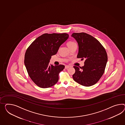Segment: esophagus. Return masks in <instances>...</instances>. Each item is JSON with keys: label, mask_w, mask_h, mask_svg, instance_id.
Segmentation results:
<instances>
[{"label": "esophagus", "mask_w": 125, "mask_h": 125, "mask_svg": "<svg viewBox=\"0 0 125 125\" xmlns=\"http://www.w3.org/2000/svg\"><path fill=\"white\" fill-rule=\"evenodd\" d=\"M70 67V66H69V65H66V66H65V69H67V68H68L69 67Z\"/></svg>", "instance_id": "34e87169"}]
</instances>
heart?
<instances>
[{
  "mask_svg": "<svg viewBox=\"0 0 125 125\" xmlns=\"http://www.w3.org/2000/svg\"><path fill=\"white\" fill-rule=\"evenodd\" d=\"M75 43L74 42H73V41H68L67 42V45L68 48H69L72 46H73Z\"/></svg>",
  "mask_w": 125,
  "mask_h": 125,
  "instance_id": "b5f03b06",
  "label": "heart"
}]
</instances>
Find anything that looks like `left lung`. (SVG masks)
Wrapping results in <instances>:
<instances>
[{
    "mask_svg": "<svg viewBox=\"0 0 125 125\" xmlns=\"http://www.w3.org/2000/svg\"><path fill=\"white\" fill-rule=\"evenodd\" d=\"M72 37L78 45L77 58L84 60L82 67L74 66L73 80L83 86H93L99 80L104 73L107 62L106 50L96 39L85 33H73Z\"/></svg>",
    "mask_w": 125,
    "mask_h": 125,
    "instance_id": "8db88e82",
    "label": "left lung"
}]
</instances>
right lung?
<instances>
[{
  "label": "right lung",
  "instance_id": "add662e5",
  "mask_svg": "<svg viewBox=\"0 0 125 125\" xmlns=\"http://www.w3.org/2000/svg\"><path fill=\"white\" fill-rule=\"evenodd\" d=\"M68 37L66 33H44L36 39L27 48L24 64L29 76L38 86L48 88L58 82L59 73L65 66H53L49 64L50 60Z\"/></svg>",
  "mask_w": 125,
  "mask_h": 125
}]
</instances>
